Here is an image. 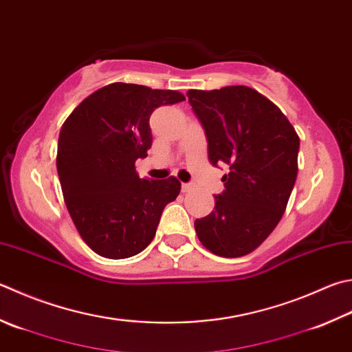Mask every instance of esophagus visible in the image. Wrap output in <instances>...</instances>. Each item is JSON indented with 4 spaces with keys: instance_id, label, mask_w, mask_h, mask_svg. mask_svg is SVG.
Segmentation results:
<instances>
[{
    "instance_id": "obj_1",
    "label": "esophagus",
    "mask_w": 352,
    "mask_h": 352,
    "mask_svg": "<svg viewBox=\"0 0 352 352\" xmlns=\"http://www.w3.org/2000/svg\"><path fill=\"white\" fill-rule=\"evenodd\" d=\"M193 190V185L191 184H182V191L184 193H188V191Z\"/></svg>"
}]
</instances>
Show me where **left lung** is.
Masks as SVG:
<instances>
[{"instance_id": "obj_1", "label": "left lung", "mask_w": 352, "mask_h": 352, "mask_svg": "<svg viewBox=\"0 0 352 352\" xmlns=\"http://www.w3.org/2000/svg\"><path fill=\"white\" fill-rule=\"evenodd\" d=\"M210 162L227 164L214 210L196 219L199 241L221 257L254 251L282 219L297 177L300 139L280 109L247 85L188 90Z\"/></svg>"}]
</instances>
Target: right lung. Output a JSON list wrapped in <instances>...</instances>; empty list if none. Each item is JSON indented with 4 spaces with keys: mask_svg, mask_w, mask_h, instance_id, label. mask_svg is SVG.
Listing matches in <instances>:
<instances>
[{
    "mask_svg": "<svg viewBox=\"0 0 352 352\" xmlns=\"http://www.w3.org/2000/svg\"><path fill=\"white\" fill-rule=\"evenodd\" d=\"M176 90L113 82L96 90L65 119L56 168L70 217L96 254L127 258L153 241L165 205L181 191L176 177L148 181L136 159L151 147L150 115L184 101Z\"/></svg>",
    "mask_w": 352,
    "mask_h": 352,
    "instance_id": "right-lung-1",
    "label": "right lung"
}]
</instances>
